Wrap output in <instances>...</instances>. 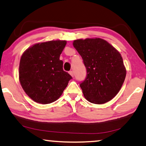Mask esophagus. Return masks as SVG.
<instances>
[{"label":"esophagus","instance_id":"1","mask_svg":"<svg viewBox=\"0 0 146 146\" xmlns=\"http://www.w3.org/2000/svg\"><path fill=\"white\" fill-rule=\"evenodd\" d=\"M69 74H70V75H71V76H72V77H73V71H69Z\"/></svg>","mask_w":146,"mask_h":146}]
</instances>
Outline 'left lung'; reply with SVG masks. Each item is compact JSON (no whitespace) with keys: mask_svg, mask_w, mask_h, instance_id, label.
Listing matches in <instances>:
<instances>
[{"mask_svg":"<svg viewBox=\"0 0 146 146\" xmlns=\"http://www.w3.org/2000/svg\"><path fill=\"white\" fill-rule=\"evenodd\" d=\"M73 44L86 69V79L80 84L84 96L96 104L110 101L125 79L127 71L121 54L100 38L78 39Z\"/></svg>","mask_w":146,"mask_h":146,"instance_id":"left-lung-1","label":"left lung"}]
</instances>
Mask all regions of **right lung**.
<instances>
[{
    "label": "right lung",
    "mask_w": 146,
    "mask_h": 146,
    "mask_svg": "<svg viewBox=\"0 0 146 146\" xmlns=\"http://www.w3.org/2000/svg\"><path fill=\"white\" fill-rule=\"evenodd\" d=\"M66 40H51L33 45L21 56L19 82L35 102L50 104L59 98L72 77L63 69L60 54Z\"/></svg>",
    "instance_id": "obj_1"
}]
</instances>
